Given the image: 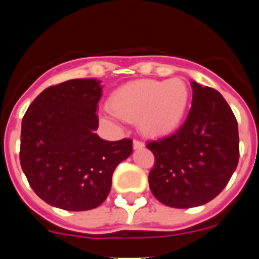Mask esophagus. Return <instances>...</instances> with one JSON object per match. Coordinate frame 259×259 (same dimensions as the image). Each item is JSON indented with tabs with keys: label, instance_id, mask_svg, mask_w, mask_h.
Here are the masks:
<instances>
[{
	"label": "esophagus",
	"instance_id": "1",
	"mask_svg": "<svg viewBox=\"0 0 259 259\" xmlns=\"http://www.w3.org/2000/svg\"><path fill=\"white\" fill-rule=\"evenodd\" d=\"M133 146H134L135 150H138V149H143L144 148V143L139 142V140H133Z\"/></svg>",
	"mask_w": 259,
	"mask_h": 259
}]
</instances>
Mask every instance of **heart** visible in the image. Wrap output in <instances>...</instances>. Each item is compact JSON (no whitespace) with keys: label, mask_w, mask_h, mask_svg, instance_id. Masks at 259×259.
<instances>
[{"label":"heart","mask_w":259,"mask_h":259,"mask_svg":"<svg viewBox=\"0 0 259 259\" xmlns=\"http://www.w3.org/2000/svg\"><path fill=\"white\" fill-rule=\"evenodd\" d=\"M190 101V91L183 80H137L116 89L109 99L110 116L137 120L146 137L171 134L182 125Z\"/></svg>","instance_id":"heart-1"}]
</instances>
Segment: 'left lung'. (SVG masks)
<instances>
[{
    "label": "left lung",
    "instance_id": "8db88e82",
    "mask_svg": "<svg viewBox=\"0 0 259 259\" xmlns=\"http://www.w3.org/2000/svg\"><path fill=\"white\" fill-rule=\"evenodd\" d=\"M192 108L180 129L148 143L154 197L173 208L199 207L228 184L239 159L238 124L223 96L192 80Z\"/></svg>",
    "mask_w": 259,
    "mask_h": 259
}]
</instances>
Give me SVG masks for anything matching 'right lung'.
<instances>
[{
	"mask_svg": "<svg viewBox=\"0 0 259 259\" xmlns=\"http://www.w3.org/2000/svg\"><path fill=\"white\" fill-rule=\"evenodd\" d=\"M101 95L100 80H67L45 89L23 116L21 166L33 192L52 207H99L115 168L132 155L130 139L108 142L95 133Z\"/></svg>",
	"mask_w": 259,
	"mask_h": 259,
	"instance_id": "obj_1",
	"label": "right lung"
}]
</instances>
